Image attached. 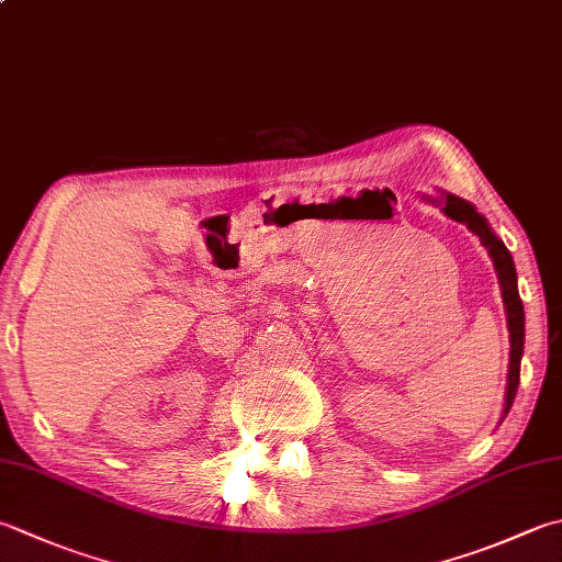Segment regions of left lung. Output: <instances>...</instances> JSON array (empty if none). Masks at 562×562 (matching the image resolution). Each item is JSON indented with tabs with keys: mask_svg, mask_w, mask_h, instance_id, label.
<instances>
[{
	"mask_svg": "<svg viewBox=\"0 0 562 562\" xmlns=\"http://www.w3.org/2000/svg\"><path fill=\"white\" fill-rule=\"evenodd\" d=\"M426 202H431L436 206H441V212L453 218L458 224H465L472 234L480 238V244L487 248L490 258L494 262V270H497V280H499V290H502V300H504V312H507V328H509V372H507V394H504V409H502V419L509 414L514 397H516V387H519V372H521V356H524V304L519 296V284H516V268H514V258L512 252L504 246V240L494 234L490 228V222L482 216L475 204H470L460 196L441 192V196H424Z\"/></svg>",
	"mask_w": 562,
	"mask_h": 562,
	"instance_id": "obj_1",
	"label": "left lung"
}]
</instances>
